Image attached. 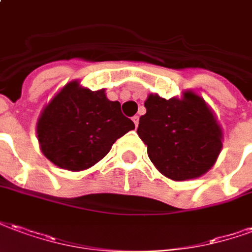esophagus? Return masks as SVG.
<instances>
[{
    "instance_id": "1",
    "label": "esophagus",
    "mask_w": 252,
    "mask_h": 252,
    "mask_svg": "<svg viewBox=\"0 0 252 252\" xmlns=\"http://www.w3.org/2000/svg\"><path fill=\"white\" fill-rule=\"evenodd\" d=\"M131 119H133L134 125H135V126H138V124H139V117H138V115H134Z\"/></svg>"
}]
</instances>
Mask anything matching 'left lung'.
<instances>
[{"instance_id": "1", "label": "left lung", "mask_w": 252, "mask_h": 252, "mask_svg": "<svg viewBox=\"0 0 252 252\" xmlns=\"http://www.w3.org/2000/svg\"><path fill=\"white\" fill-rule=\"evenodd\" d=\"M145 107L137 133L161 173L184 181L214 166L223 148V131L203 98L192 91H184L181 99L150 94Z\"/></svg>"}]
</instances>
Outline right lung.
<instances>
[{
	"mask_svg": "<svg viewBox=\"0 0 252 252\" xmlns=\"http://www.w3.org/2000/svg\"><path fill=\"white\" fill-rule=\"evenodd\" d=\"M135 127L104 90L91 91L72 80L59 91L37 121V139L47 158L59 168H91L113 144Z\"/></svg>",
	"mask_w": 252,
	"mask_h": 252,
	"instance_id": "obj_1",
	"label": "right lung"
}]
</instances>
